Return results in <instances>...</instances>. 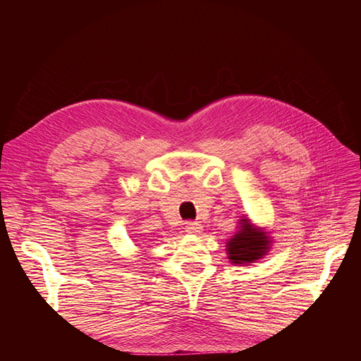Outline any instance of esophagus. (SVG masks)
I'll use <instances>...</instances> for the list:
<instances>
[{"instance_id": "34e87169", "label": "esophagus", "mask_w": 361, "mask_h": 361, "mask_svg": "<svg viewBox=\"0 0 361 361\" xmlns=\"http://www.w3.org/2000/svg\"><path fill=\"white\" fill-rule=\"evenodd\" d=\"M185 231L191 235H199L202 232V224L197 221H188L185 224Z\"/></svg>"}]
</instances>
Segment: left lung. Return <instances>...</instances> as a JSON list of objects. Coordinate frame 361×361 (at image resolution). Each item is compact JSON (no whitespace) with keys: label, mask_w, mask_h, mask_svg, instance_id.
<instances>
[{"label":"left lung","mask_w":361,"mask_h":361,"mask_svg":"<svg viewBox=\"0 0 361 361\" xmlns=\"http://www.w3.org/2000/svg\"><path fill=\"white\" fill-rule=\"evenodd\" d=\"M269 244L271 239L264 228L256 227L248 218L243 216V220H239L238 232L228 239L226 251L235 265L255 264V260L268 253Z\"/></svg>","instance_id":"obj_1"}]
</instances>
